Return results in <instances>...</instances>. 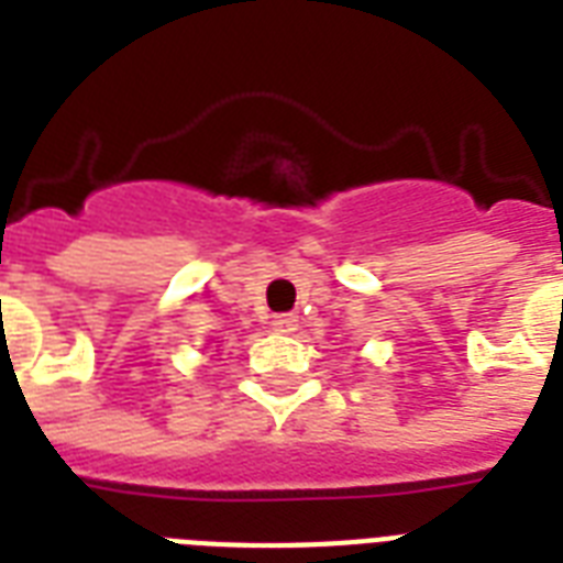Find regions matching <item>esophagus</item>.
<instances>
[{
    "instance_id": "1",
    "label": "esophagus",
    "mask_w": 563,
    "mask_h": 563,
    "mask_svg": "<svg viewBox=\"0 0 563 563\" xmlns=\"http://www.w3.org/2000/svg\"><path fill=\"white\" fill-rule=\"evenodd\" d=\"M272 327L277 330V333H295V330H298V316H291V312L274 316Z\"/></svg>"
}]
</instances>
